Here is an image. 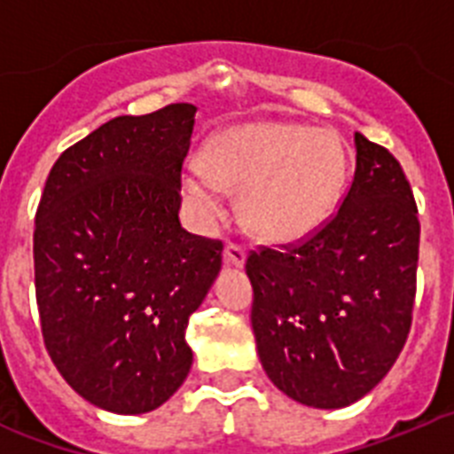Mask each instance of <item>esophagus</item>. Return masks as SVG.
<instances>
[{"instance_id": "1", "label": "esophagus", "mask_w": 454, "mask_h": 454, "mask_svg": "<svg viewBox=\"0 0 454 454\" xmlns=\"http://www.w3.org/2000/svg\"><path fill=\"white\" fill-rule=\"evenodd\" d=\"M246 256H247V250L243 246H239V243H230V246L224 247V263L227 266H234V268H243V263H246Z\"/></svg>"}]
</instances>
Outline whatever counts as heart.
I'll return each mask as SVG.
<instances>
[{
  "label": "heart",
  "instance_id": "b5f03b06",
  "mask_svg": "<svg viewBox=\"0 0 454 454\" xmlns=\"http://www.w3.org/2000/svg\"><path fill=\"white\" fill-rule=\"evenodd\" d=\"M348 159L334 131L252 122L220 131L191 166L184 192L207 223L227 214V191L240 192V214L259 239L295 243L318 231L340 198Z\"/></svg>",
  "mask_w": 454,
  "mask_h": 454
}]
</instances>
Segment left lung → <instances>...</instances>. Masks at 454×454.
Masks as SVG:
<instances>
[{
	"label": "left lung",
	"mask_w": 454,
	"mask_h": 454,
	"mask_svg": "<svg viewBox=\"0 0 454 454\" xmlns=\"http://www.w3.org/2000/svg\"><path fill=\"white\" fill-rule=\"evenodd\" d=\"M339 211L288 246L252 250V330L263 371L307 407L340 409L391 371L416 298L420 223L398 159L355 134Z\"/></svg>",
	"instance_id": "8db88e82"
}]
</instances>
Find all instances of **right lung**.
Listing matches in <instances>:
<instances>
[{"label":"right lung","mask_w":454,"mask_h":454,"mask_svg":"<svg viewBox=\"0 0 454 454\" xmlns=\"http://www.w3.org/2000/svg\"><path fill=\"white\" fill-rule=\"evenodd\" d=\"M192 104L120 115L67 147L35 211L40 330L51 362L114 414L161 407L192 364L186 325L223 243L179 223Z\"/></svg>","instance_id":"right-lung-1"}]
</instances>
